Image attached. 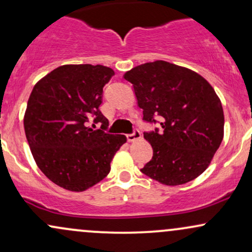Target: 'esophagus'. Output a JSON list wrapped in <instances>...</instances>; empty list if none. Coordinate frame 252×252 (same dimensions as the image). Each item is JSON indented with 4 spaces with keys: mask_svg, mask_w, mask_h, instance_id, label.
Wrapping results in <instances>:
<instances>
[{
    "mask_svg": "<svg viewBox=\"0 0 252 252\" xmlns=\"http://www.w3.org/2000/svg\"><path fill=\"white\" fill-rule=\"evenodd\" d=\"M138 138H141V132H139L138 129H134V131H132L131 134L126 135V139H128V142H134Z\"/></svg>",
    "mask_w": 252,
    "mask_h": 252,
    "instance_id": "1",
    "label": "esophagus"
}]
</instances>
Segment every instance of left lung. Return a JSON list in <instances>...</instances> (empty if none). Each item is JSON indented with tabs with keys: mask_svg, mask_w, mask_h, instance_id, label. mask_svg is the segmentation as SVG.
<instances>
[{
	"mask_svg": "<svg viewBox=\"0 0 252 252\" xmlns=\"http://www.w3.org/2000/svg\"><path fill=\"white\" fill-rule=\"evenodd\" d=\"M124 78L134 87L144 122L162 126L144 132L154 155L141 171L165 186L198 177L224 135L222 103L214 88L197 72L165 61L135 66Z\"/></svg>",
	"mask_w": 252,
	"mask_h": 252,
	"instance_id": "obj_1",
	"label": "left lung"
}]
</instances>
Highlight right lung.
<instances>
[{"label":"right lung","instance_id":"right-lung-1","mask_svg":"<svg viewBox=\"0 0 252 252\" xmlns=\"http://www.w3.org/2000/svg\"><path fill=\"white\" fill-rule=\"evenodd\" d=\"M114 70L104 65L65 64L35 84L24 115V131L36 164L51 182L84 191L110 171L124 135L107 134L99 110L103 87ZM101 124L93 129L90 123Z\"/></svg>","mask_w":252,"mask_h":252}]
</instances>
